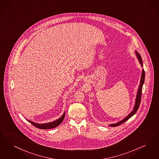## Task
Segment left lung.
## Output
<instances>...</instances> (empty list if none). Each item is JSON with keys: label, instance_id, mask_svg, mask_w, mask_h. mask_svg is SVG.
Masks as SVG:
<instances>
[{"label": "left lung", "instance_id": "8db88e82", "mask_svg": "<svg viewBox=\"0 0 159 159\" xmlns=\"http://www.w3.org/2000/svg\"><path fill=\"white\" fill-rule=\"evenodd\" d=\"M136 54L137 56V57L139 60L140 64L141 65V66H143V61H142V58L140 56V54L136 51ZM144 80H145V71L143 69V71H142V75H141V81H140V84L139 86V90L137 92V98H136V101H135V105L134 106V108L133 109V111L127 116L125 118H124V120H122V121L116 123V124H111L110 125V126L111 127H116L120 125H121L122 124H123L124 122H125V121H127L128 119H129L132 116H133L136 113V112L137 111V110L139 109V107H140V103H141V93H142V88H143V85L144 82Z\"/></svg>", "mask_w": 159, "mask_h": 159}]
</instances>
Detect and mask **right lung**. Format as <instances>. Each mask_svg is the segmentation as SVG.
Instances as JSON below:
<instances>
[{"instance_id": "add662e5", "label": "right lung", "mask_w": 159, "mask_h": 159, "mask_svg": "<svg viewBox=\"0 0 159 159\" xmlns=\"http://www.w3.org/2000/svg\"><path fill=\"white\" fill-rule=\"evenodd\" d=\"M65 116V113H64V114L62 115V116L58 119L57 120L55 121H53L52 122H50V123H47V124H36L35 122H33L32 121H28L31 123L34 126H35L38 128L39 129H51V128H53L55 127H57L58 125H59L62 121H63L64 118Z\"/></svg>"}]
</instances>
